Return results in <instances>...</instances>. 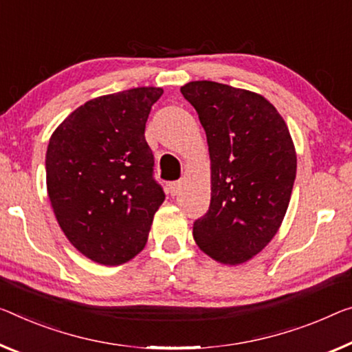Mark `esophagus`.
<instances>
[{"mask_svg": "<svg viewBox=\"0 0 352 352\" xmlns=\"http://www.w3.org/2000/svg\"><path fill=\"white\" fill-rule=\"evenodd\" d=\"M181 190V182L179 181H175V182H170L168 184V193L171 197H176L177 193Z\"/></svg>", "mask_w": 352, "mask_h": 352, "instance_id": "1", "label": "esophagus"}]
</instances>
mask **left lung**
I'll use <instances>...</instances> for the list:
<instances>
[{"label":"left lung","mask_w":352,"mask_h":352,"mask_svg":"<svg viewBox=\"0 0 352 352\" xmlns=\"http://www.w3.org/2000/svg\"><path fill=\"white\" fill-rule=\"evenodd\" d=\"M181 93L198 113L210 157V204L193 223V239L215 261L242 264L285 219L297 168L293 138L261 94L208 80Z\"/></svg>","instance_id":"8db88e82"}]
</instances>
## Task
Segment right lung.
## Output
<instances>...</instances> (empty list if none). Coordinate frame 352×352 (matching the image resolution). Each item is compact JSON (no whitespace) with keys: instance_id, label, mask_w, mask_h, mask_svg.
Wrapping results in <instances>:
<instances>
[{"instance_id":"obj_1","label":"right lung","mask_w":352,"mask_h":352,"mask_svg":"<svg viewBox=\"0 0 352 352\" xmlns=\"http://www.w3.org/2000/svg\"><path fill=\"white\" fill-rule=\"evenodd\" d=\"M162 94L142 86L96 97L70 113L48 142L47 192L58 223L80 253L104 266L143 250L165 199L144 138Z\"/></svg>"}]
</instances>
